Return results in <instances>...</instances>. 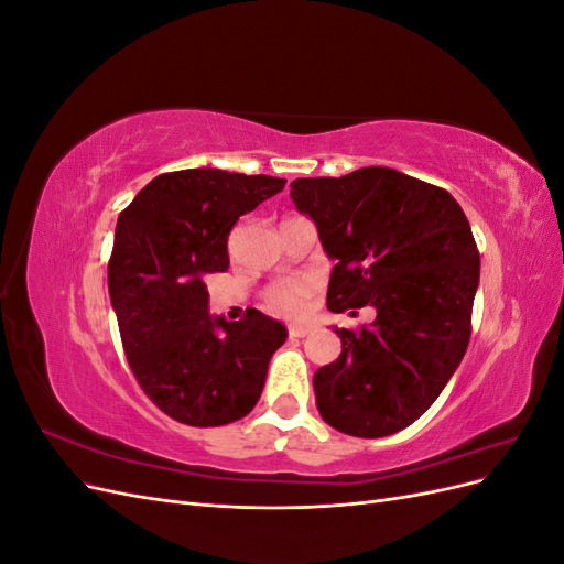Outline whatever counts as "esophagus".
<instances>
[{
  "label": "esophagus",
  "mask_w": 564,
  "mask_h": 564,
  "mask_svg": "<svg viewBox=\"0 0 564 564\" xmlns=\"http://www.w3.org/2000/svg\"><path fill=\"white\" fill-rule=\"evenodd\" d=\"M311 332V324H294V327H289V338H305Z\"/></svg>",
  "instance_id": "34e87169"
}]
</instances>
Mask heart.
I'll return each mask as SVG.
<instances>
[{
	"instance_id": "obj_1",
	"label": "heart",
	"mask_w": 564,
	"mask_h": 564,
	"mask_svg": "<svg viewBox=\"0 0 564 564\" xmlns=\"http://www.w3.org/2000/svg\"><path fill=\"white\" fill-rule=\"evenodd\" d=\"M317 294V282L313 278H289L272 282L263 292V303L270 313L286 319L303 317L311 311V303Z\"/></svg>"
}]
</instances>
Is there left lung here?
I'll return each instance as SVG.
<instances>
[{
  "label": "left lung",
  "mask_w": 564,
  "mask_h": 564,
  "mask_svg": "<svg viewBox=\"0 0 564 564\" xmlns=\"http://www.w3.org/2000/svg\"><path fill=\"white\" fill-rule=\"evenodd\" d=\"M292 199L336 259L327 308H377L371 324L336 329L338 360L313 377L319 416L355 437L398 433L429 412L468 348L480 282L468 218L445 187L388 166L296 178Z\"/></svg>",
  "instance_id": "1"
}]
</instances>
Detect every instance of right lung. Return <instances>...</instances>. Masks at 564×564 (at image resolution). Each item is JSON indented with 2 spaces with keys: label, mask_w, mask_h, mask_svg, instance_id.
<instances>
[{
  "label": "right lung",
  "mask_w": 564,
  "mask_h": 564,
  "mask_svg": "<svg viewBox=\"0 0 564 564\" xmlns=\"http://www.w3.org/2000/svg\"><path fill=\"white\" fill-rule=\"evenodd\" d=\"M284 178L183 169L152 178L119 214L108 289L127 362L166 416L195 429L245 419L286 338L272 317L212 319L204 275L230 265L228 235Z\"/></svg>",
  "instance_id": "1"
}]
</instances>
